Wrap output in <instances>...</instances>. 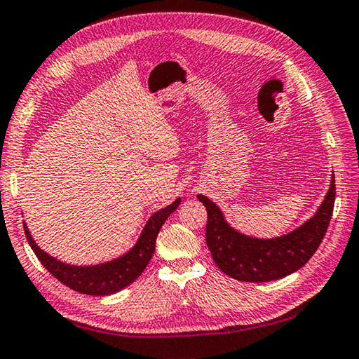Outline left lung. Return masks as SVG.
<instances>
[{
	"instance_id": "1",
	"label": "left lung",
	"mask_w": 359,
	"mask_h": 359,
	"mask_svg": "<svg viewBox=\"0 0 359 359\" xmlns=\"http://www.w3.org/2000/svg\"><path fill=\"white\" fill-rule=\"evenodd\" d=\"M334 175L330 189L318 210L299 228L280 237L259 238L237 231L206 195L198 198L208 210L206 243L212 259L224 274L240 282H269L297 271L323 241L332 220L334 204Z\"/></svg>"
}]
</instances>
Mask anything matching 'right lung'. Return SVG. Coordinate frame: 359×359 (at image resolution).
Segmentation results:
<instances>
[{
  "label": "right lung",
  "instance_id": "1",
  "mask_svg": "<svg viewBox=\"0 0 359 359\" xmlns=\"http://www.w3.org/2000/svg\"><path fill=\"white\" fill-rule=\"evenodd\" d=\"M180 203L181 198H177L169 206L153 212L136 243L127 252H123L113 260L96 263V265H71V263L58 260L54 255L43 251L35 243L31 231L23 222L25 232L29 245H31L32 251L41 262V265L55 279L67 285L71 290L82 292V294L108 296L128 287L130 283H133L142 274L145 266L149 265L153 252H155L159 229L163 228L164 222L170 217V214L177 210Z\"/></svg>",
  "mask_w": 359,
  "mask_h": 359
}]
</instances>
